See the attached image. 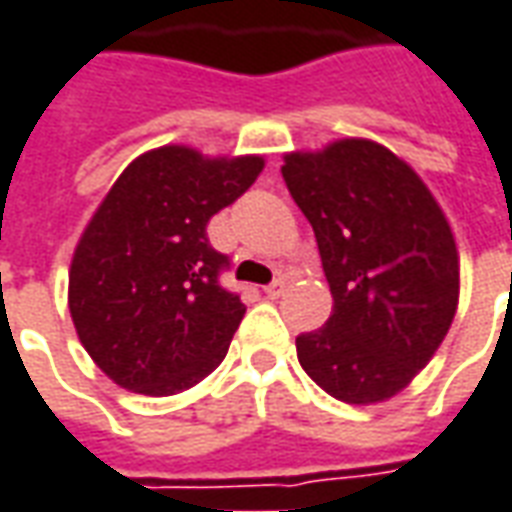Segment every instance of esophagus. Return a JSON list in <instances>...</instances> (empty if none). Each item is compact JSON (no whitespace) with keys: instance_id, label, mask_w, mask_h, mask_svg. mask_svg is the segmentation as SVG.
<instances>
[{"instance_id":"esophagus-1","label":"esophagus","mask_w":512,"mask_h":512,"mask_svg":"<svg viewBox=\"0 0 512 512\" xmlns=\"http://www.w3.org/2000/svg\"><path fill=\"white\" fill-rule=\"evenodd\" d=\"M263 291H266L268 299H280L282 293H285V280H282V277H277L274 282H268Z\"/></svg>"}]
</instances>
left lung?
Segmentation results:
<instances>
[{"label": "left lung", "mask_w": 512, "mask_h": 512, "mask_svg": "<svg viewBox=\"0 0 512 512\" xmlns=\"http://www.w3.org/2000/svg\"><path fill=\"white\" fill-rule=\"evenodd\" d=\"M282 180L316 232L332 316L296 338L318 388L368 405L399 393L452 327L460 268L449 221L405 160L346 138L285 155Z\"/></svg>", "instance_id": "8db88e82"}]
</instances>
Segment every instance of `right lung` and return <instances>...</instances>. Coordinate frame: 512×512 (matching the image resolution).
Instances as JSON below:
<instances>
[{
	"label": "right lung",
	"instance_id": "right-lung-1",
	"mask_svg": "<svg viewBox=\"0 0 512 512\" xmlns=\"http://www.w3.org/2000/svg\"><path fill=\"white\" fill-rule=\"evenodd\" d=\"M263 171V157L207 160L160 146L121 171L82 232L69 310L82 346L121 388L171 396L219 366L246 307L221 285L230 257L210 219Z\"/></svg>",
	"mask_w": 512,
	"mask_h": 512
}]
</instances>
